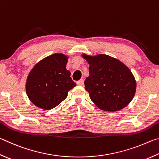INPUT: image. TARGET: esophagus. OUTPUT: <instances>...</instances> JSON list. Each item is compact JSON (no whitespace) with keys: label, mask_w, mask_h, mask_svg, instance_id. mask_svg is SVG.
I'll return each instance as SVG.
<instances>
[{"label":"esophagus","mask_w":159,"mask_h":159,"mask_svg":"<svg viewBox=\"0 0 159 159\" xmlns=\"http://www.w3.org/2000/svg\"><path fill=\"white\" fill-rule=\"evenodd\" d=\"M76 83H77V85H80V86H83V85H84V80H83V79H80V80H79V81H77Z\"/></svg>","instance_id":"34e87169"}]
</instances>
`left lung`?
Listing matches in <instances>:
<instances>
[{"label": "left lung", "mask_w": 159, "mask_h": 159, "mask_svg": "<svg viewBox=\"0 0 159 159\" xmlns=\"http://www.w3.org/2000/svg\"><path fill=\"white\" fill-rule=\"evenodd\" d=\"M82 56L89 65V75L84 84L92 102L106 111H117L126 107L136 89L135 78L129 69L107 55Z\"/></svg>", "instance_id": "8db88e82"}]
</instances>
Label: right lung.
Segmentation results:
<instances>
[{"label": "right lung", "mask_w": 159, "mask_h": 159, "mask_svg": "<svg viewBox=\"0 0 159 159\" xmlns=\"http://www.w3.org/2000/svg\"><path fill=\"white\" fill-rule=\"evenodd\" d=\"M67 59L62 53H55L42 60L31 70L25 89L34 105L44 110L56 107L76 86L66 69Z\"/></svg>", "instance_id": "1"}]
</instances>
